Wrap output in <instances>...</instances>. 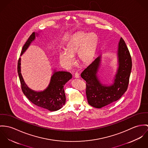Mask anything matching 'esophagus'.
I'll list each match as a JSON object with an SVG mask.
<instances>
[{
    "label": "esophagus",
    "instance_id": "esophagus-1",
    "mask_svg": "<svg viewBox=\"0 0 148 148\" xmlns=\"http://www.w3.org/2000/svg\"><path fill=\"white\" fill-rule=\"evenodd\" d=\"M74 77H75V78H80L79 74L78 73H75V75H74Z\"/></svg>",
    "mask_w": 148,
    "mask_h": 148
}]
</instances>
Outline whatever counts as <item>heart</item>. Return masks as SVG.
Instances as JSON below:
<instances>
[{
  "mask_svg": "<svg viewBox=\"0 0 148 148\" xmlns=\"http://www.w3.org/2000/svg\"><path fill=\"white\" fill-rule=\"evenodd\" d=\"M98 37L95 33H75L67 43L66 50L59 51L61 64L66 68H70L74 64L73 56L77 53L78 61L82 65L88 64L94 57Z\"/></svg>",
  "mask_w": 148,
  "mask_h": 148,
  "instance_id": "obj_1",
  "label": "heart"
}]
</instances>
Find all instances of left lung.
I'll return each mask as SVG.
<instances>
[{
	"label": "left lung",
	"instance_id": "left-lung-1",
	"mask_svg": "<svg viewBox=\"0 0 148 148\" xmlns=\"http://www.w3.org/2000/svg\"><path fill=\"white\" fill-rule=\"evenodd\" d=\"M117 69L113 83H102L98 73L101 55L87 66L81 74L86 82V96L88 104L97 108L110 104L120 98L127 91L131 72L132 59L124 40L121 37L117 50Z\"/></svg>",
	"mask_w": 148,
	"mask_h": 148
}]
</instances>
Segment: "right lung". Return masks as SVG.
<instances>
[{"label":"right lung","mask_w":148,"mask_h":148,"mask_svg":"<svg viewBox=\"0 0 148 148\" xmlns=\"http://www.w3.org/2000/svg\"><path fill=\"white\" fill-rule=\"evenodd\" d=\"M38 35V33L33 32L30 36L23 47L21 56ZM17 72L24 94L34 104L50 111H57L65 105L66 96L64 87L72 78L71 73L65 71H57L54 69L48 87L42 91H37L28 87L23 78L21 73V58L18 61Z\"/></svg>","instance_id":"right-lung-1"}]
</instances>
